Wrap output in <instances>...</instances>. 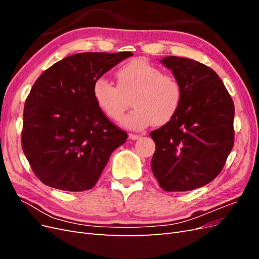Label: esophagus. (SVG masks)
<instances>
[{
    "label": "esophagus",
    "instance_id": "esophagus-1",
    "mask_svg": "<svg viewBox=\"0 0 259 259\" xmlns=\"http://www.w3.org/2000/svg\"><path fill=\"white\" fill-rule=\"evenodd\" d=\"M128 137H130V139H132V140H136V139H139L140 138V135H137V134H128Z\"/></svg>",
    "mask_w": 259,
    "mask_h": 259
}]
</instances>
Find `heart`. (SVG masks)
Segmentation results:
<instances>
[{"label":"heart","instance_id":"b5f03b06","mask_svg":"<svg viewBox=\"0 0 259 259\" xmlns=\"http://www.w3.org/2000/svg\"><path fill=\"white\" fill-rule=\"evenodd\" d=\"M117 88L105 77L93 83V97L99 110L110 120L123 116L130 103L135 108L122 119L124 126L144 130L149 125H163L173 119L183 101V86L177 77L149 62L135 59L116 71Z\"/></svg>","mask_w":259,"mask_h":259}]
</instances>
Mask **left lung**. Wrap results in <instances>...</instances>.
Returning a JSON list of instances; mask_svg holds the SVG:
<instances>
[{
	"label": "left lung",
	"instance_id": "left-lung-1",
	"mask_svg": "<svg viewBox=\"0 0 259 259\" xmlns=\"http://www.w3.org/2000/svg\"><path fill=\"white\" fill-rule=\"evenodd\" d=\"M182 83L179 110L150 133L155 143L153 175L165 191H189L221 173L234 143V105L221 77L189 58L161 59Z\"/></svg>",
	"mask_w": 259,
	"mask_h": 259
}]
</instances>
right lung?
I'll list each match as a JSON object with an SVG mask.
<instances>
[{"label":"right lung","instance_id":"right-lung-1","mask_svg":"<svg viewBox=\"0 0 259 259\" xmlns=\"http://www.w3.org/2000/svg\"><path fill=\"white\" fill-rule=\"evenodd\" d=\"M131 52L80 53L38 76L23 109L22 150L41 182L64 191L92 189L127 139L93 97V83Z\"/></svg>","mask_w":259,"mask_h":259}]
</instances>
